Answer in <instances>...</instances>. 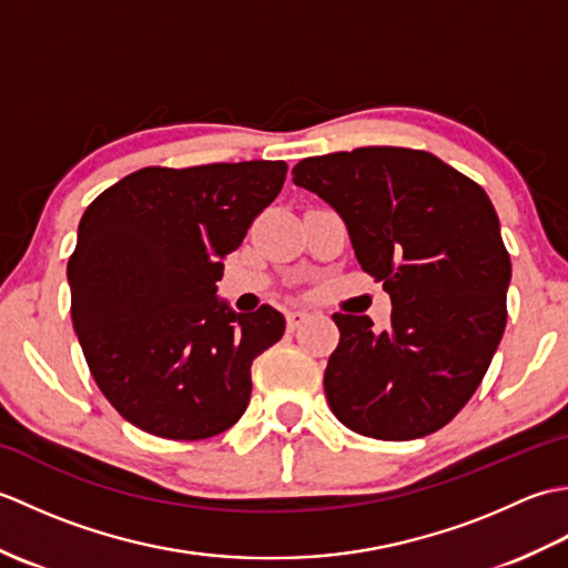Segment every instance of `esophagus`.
<instances>
[{
  "label": "esophagus",
  "instance_id": "obj_1",
  "mask_svg": "<svg viewBox=\"0 0 568 568\" xmlns=\"http://www.w3.org/2000/svg\"><path fill=\"white\" fill-rule=\"evenodd\" d=\"M307 312H303V310H291V312H287V329H297L300 327V324H303V322H307Z\"/></svg>",
  "mask_w": 568,
  "mask_h": 568
}]
</instances>
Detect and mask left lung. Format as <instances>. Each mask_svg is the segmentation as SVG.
<instances>
[{
  "label": "left lung",
  "mask_w": 568,
  "mask_h": 568,
  "mask_svg": "<svg viewBox=\"0 0 568 568\" xmlns=\"http://www.w3.org/2000/svg\"><path fill=\"white\" fill-rule=\"evenodd\" d=\"M293 183L339 212L393 312H336L339 346L324 371L336 419L364 437L419 439L452 422L484 381L508 322L510 253L486 190L437 155L364 146L312 155Z\"/></svg>",
  "instance_id": "obj_1"
}]
</instances>
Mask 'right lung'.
Wrapping results in <instances>:
<instances>
[{"label":"right lung","mask_w":568,"mask_h":568,"mask_svg":"<svg viewBox=\"0 0 568 568\" xmlns=\"http://www.w3.org/2000/svg\"><path fill=\"white\" fill-rule=\"evenodd\" d=\"M285 173L283 161L151 165L84 210L68 261L72 327L94 383L134 427L195 442L244 415L253 358L285 317L229 310L216 281Z\"/></svg>","instance_id":"obj_1"}]
</instances>
